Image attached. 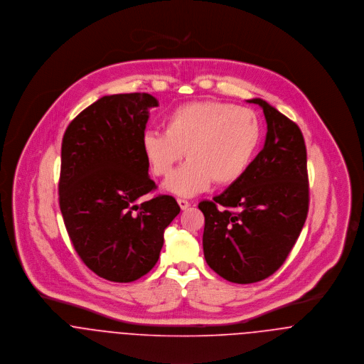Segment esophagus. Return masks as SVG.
Instances as JSON below:
<instances>
[{
	"label": "esophagus",
	"mask_w": 364,
	"mask_h": 364,
	"mask_svg": "<svg viewBox=\"0 0 364 364\" xmlns=\"http://www.w3.org/2000/svg\"><path fill=\"white\" fill-rule=\"evenodd\" d=\"M178 202V205H180V208L184 210V209H187L188 206H190V202L187 201V200H184V198H178L177 200Z\"/></svg>",
	"instance_id": "obj_1"
}]
</instances>
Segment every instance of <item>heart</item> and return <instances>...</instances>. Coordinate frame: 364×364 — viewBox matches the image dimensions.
Wrapping results in <instances>:
<instances>
[{
  "mask_svg": "<svg viewBox=\"0 0 364 364\" xmlns=\"http://www.w3.org/2000/svg\"><path fill=\"white\" fill-rule=\"evenodd\" d=\"M258 116L247 109L220 102H194L176 109L166 120L164 132L146 131L144 154L152 171L164 177L187 156L164 183L173 194L191 197L212 181L228 186L237 181L261 142Z\"/></svg>",
  "mask_w": 364,
  "mask_h": 364,
  "instance_id": "obj_1",
  "label": "heart"
}]
</instances>
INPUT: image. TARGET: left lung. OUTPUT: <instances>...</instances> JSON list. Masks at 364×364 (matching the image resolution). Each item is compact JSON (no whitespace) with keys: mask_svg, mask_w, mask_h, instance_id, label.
Instances as JSON below:
<instances>
[{"mask_svg":"<svg viewBox=\"0 0 364 364\" xmlns=\"http://www.w3.org/2000/svg\"><path fill=\"white\" fill-rule=\"evenodd\" d=\"M267 138L242 177L212 201H201L206 264L233 283L259 282L282 267L309 212L303 134L262 99Z\"/></svg>","mask_w":364,"mask_h":364,"instance_id":"obj_1","label":"left lung"}]
</instances>
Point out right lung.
I'll return each instance as SVG.
<instances>
[{"mask_svg":"<svg viewBox=\"0 0 364 364\" xmlns=\"http://www.w3.org/2000/svg\"><path fill=\"white\" fill-rule=\"evenodd\" d=\"M149 93L103 96L65 129L58 200L68 236L97 277L127 283L158 262L164 229L180 213L170 196L136 201L156 188L142 149Z\"/></svg>","mask_w":364,"mask_h":364,"instance_id":"1","label":"right lung"}]
</instances>
